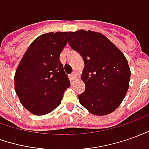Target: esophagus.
I'll return each instance as SVG.
<instances>
[{
  "label": "esophagus",
  "instance_id": "34e87169",
  "mask_svg": "<svg viewBox=\"0 0 149 149\" xmlns=\"http://www.w3.org/2000/svg\"><path fill=\"white\" fill-rule=\"evenodd\" d=\"M70 79H71V80H74L75 78H76V73L74 72H72L71 74H70Z\"/></svg>",
  "mask_w": 149,
  "mask_h": 149
}]
</instances>
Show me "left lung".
Segmentation results:
<instances>
[{"label":"left lung","mask_w":149,"mask_h":149,"mask_svg":"<svg viewBox=\"0 0 149 149\" xmlns=\"http://www.w3.org/2000/svg\"><path fill=\"white\" fill-rule=\"evenodd\" d=\"M68 42L84 61L81 79L85 91L78 95L79 103L95 115L114 111L129 88L131 70L123 53L102 34L92 31L69 32Z\"/></svg>","instance_id":"obj_1"}]
</instances>
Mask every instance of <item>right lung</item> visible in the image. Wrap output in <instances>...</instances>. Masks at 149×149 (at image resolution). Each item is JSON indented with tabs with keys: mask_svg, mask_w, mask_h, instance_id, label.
I'll return each instance as SVG.
<instances>
[{
	"mask_svg": "<svg viewBox=\"0 0 149 149\" xmlns=\"http://www.w3.org/2000/svg\"><path fill=\"white\" fill-rule=\"evenodd\" d=\"M68 32H49L34 40L18 65L15 92L24 107L36 115H44L61 104L70 87L59 57L67 44Z\"/></svg>",
	"mask_w": 149,
	"mask_h": 149,
	"instance_id": "1",
	"label": "right lung"
}]
</instances>
